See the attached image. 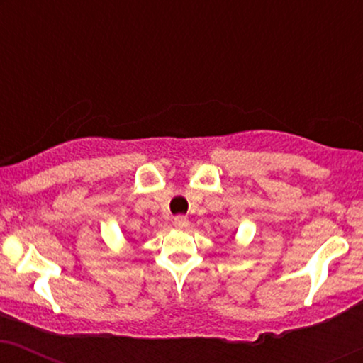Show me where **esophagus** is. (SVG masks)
Returning <instances> with one entry per match:
<instances>
[{
  "label": "esophagus",
  "mask_w": 363,
  "mask_h": 363,
  "mask_svg": "<svg viewBox=\"0 0 363 363\" xmlns=\"http://www.w3.org/2000/svg\"><path fill=\"white\" fill-rule=\"evenodd\" d=\"M173 225H175L178 230H185V228L188 226V218L183 215H178L173 218Z\"/></svg>",
  "instance_id": "obj_1"
}]
</instances>
